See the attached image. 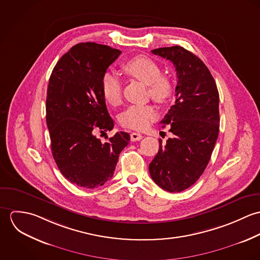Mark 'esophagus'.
Listing matches in <instances>:
<instances>
[{"label": "esophagus", "mask_w": 260, "mask_h": 260, "mask_svg": "<svg viewBox=\"0 0 260 260\" xmlns=\"http://www.w3.org/2000/svg\"><path fill=\"white\" fill-rule=\"evenodd\" d=\"M130 137H131V141H133V142L134 141H139L143 138V136L140 133H135V132H132Z\"/></svg>", "instance_id": "obj_1"}]
</instances>
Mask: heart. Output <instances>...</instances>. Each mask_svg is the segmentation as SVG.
I'll return each mask as SVG.
<instances>
[{"label": "heart", "mask_w": 260, "mask_h": 260, "mask_svg": "<svg viewBox=\"0 0 260 260\" xmlns=\"http://www.w3.org/2000/svg\"><path fill=\"white\" fill-rule=\"evenodd\" d=\"M126 74L148 85L150 97L158 102L164 103L171 95V84L162 75L160 66L152 59L144 56H136L123 65ZM102 95L107 103L117 106L122 101V82L113 72H105L101 81ZM157 113L151 105H132L120 115L122 126L135 129H145Z\"/></svg>", "instance_id": "heart-1"}]
</instances>
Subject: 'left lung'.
Here are the masks:
<instances>
[{"instance_id": "left-lung-1", "label": "left lung", "mask_w": 260, "mask_h": 260, "mask_svg": "<svg viewBox=\"0 0 260 260\" xmlns=\"http://www.w3.org/2000/svg\"><path fill=\"white\" fill-rule=\"evenodd\" d=\"M171 61L177 74L175 102L160 122L172 138L149 164L153 181L169 192L193 185L204 172L219 132V94L206 65L183 47L151 51Z\"/></svg>"}]
</instances>
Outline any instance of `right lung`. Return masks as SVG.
I'll use <instances>...</instances> for the list:
<instances>
[{
	"instance_id": "1",
	"label": "right lung",
	"mask_w": 260,
	"mask_h": 260,
	"mask_svg": "<svg viewBox=\"0 0 260 260\" xmlns=\"http://www.w3.org/2000/svg\"><path fill=\"white\" fill-rule=\"evenodd\" d=\"M120 54L106 45L77 44L57 62L49 79L46 121L52 155L63 176L75 185L105 184L129 144L126 132H117L104 143L95 135L114 127L101 81Z\"/></svg>"
}]
</instances>
